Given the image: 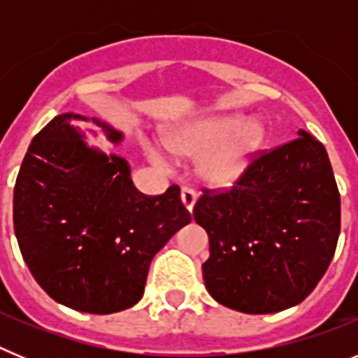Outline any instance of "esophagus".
Wrapping results in <instances>:
<instances>
[{
  "label": "esophagus",
  "instance_id": "esophagus-1",
  "mask_svg": "<svg viewBox=\"0 0 358 358\" xmlns=\"http://www.w3.org/2000/svg\"><path fill=\"white\" fill-rule=\"evenodd\" d=\"M181 201H182V206L192 213L194 211L195 202H197V194H195L194 189L189 188H182L181 189Z\"/></svg>",
  "mask_w": 358,
  "mask_h": 358
}]
</instances>
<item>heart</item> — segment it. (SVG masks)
Returning a JSON list of instances; mask_svg holds the SVG:
<instances>
[{
  "instance_id": "1",
  "label": "heart",
  "mask_w": 358,
  "mask_h": 358,
  "mask_svg": "<svg viewBox=\"0 0 358 358\" xmlns=\"http://www.w3.org/2000/svg\"><path fill=\"white\" fill-rule=\"evenodd\" d=\"M267 140V127L260 118H248L242 113L210 115L188 122L164 134V147L179 157H198L197 176L211 188L236 185ZM154 163L164 164L157 148L147 147Z\"/></svg>"
}]
</instances>
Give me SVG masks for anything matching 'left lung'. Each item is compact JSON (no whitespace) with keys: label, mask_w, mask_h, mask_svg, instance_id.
Returning <instances> with one entry per match:
<instances>
[{"label":"left lung","mask_w":358,"mask_h":358,"mask_svg":"<svg viewBox=\"0 0 358 358\" xmlns=\"http://www.w3.org/2000/svg\"><path fill=\"white\" fill-rule=\"evenodd\" d=\"M260 156L226 194H204L195 222L206 229L204 285L243 314L296 306L319 283L341 233V195L327 148L299 129Z\"/></svg>","instance_id":"left-lung-1"}]
</instances>
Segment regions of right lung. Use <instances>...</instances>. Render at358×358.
<instances>
[{
  "label": "right lung",
  "mask_w": 358,
  "mask_h": 358,
  "mask_svg": "<svg viewBox=\"0 0 358 358\" xmlns=\"http://www.w3.org/2000/svg\"><path fill=\"white\" fill-rule=\"evenodd\" d=\"M75 122H93L110 145L123 141L103 120L57 115L31 140L17 173L15 238L52 299L115 314L143 297L154 255L192 218L177 186L157 197L138 194L129 161L91 147Z\"/></svg>",
  "instance_id": "right-lung-1"
}]
</instances>
